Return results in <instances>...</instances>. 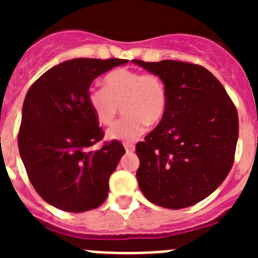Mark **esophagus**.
Returning <instances> with one entry per match:
<instances>
[{
	"instance_id": "obj_1",
	"label": "esophagus",
	"mask_w": 258,
	"mask_h": 258,
	"mask_svg": "<svg viewBox=\"0 0 258 258\" xmlns=\"http://www.w3.org/2000/svg\"><path fill=\"white\" fill-rule=\"evenodd\" d=\"M124 147H125V151H126V154H132V152L134 151V146H133V145H129V143H125Z\"/></svg>"
}]
</instances>
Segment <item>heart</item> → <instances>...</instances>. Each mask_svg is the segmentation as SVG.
I'll use <instances>...</instances> for the list:
<instances>
[{"label":"heart","instance_id":"heart-1","mask_svg":"<svg viewBox=\"0 0 258 258\" xmlns=\"http://www.w3.org/2000/svg\"><path fill=\"white\" fill-rule=\"evenodd\" d=\"M104 85L90 86L86 99L95 118L103 125L115 120L122 104L125 115L107 131L109 140L132 142L145 133L147 124L156 125L163 120L168 95L157 75L118 68L107 75Z\"/></svg>","mask_w":258,"mask_h":258}]
</instances>
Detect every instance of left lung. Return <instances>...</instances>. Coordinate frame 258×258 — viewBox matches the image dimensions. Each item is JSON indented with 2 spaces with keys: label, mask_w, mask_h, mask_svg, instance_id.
<instances>
[{
  "label": "left lung",
  "mask_w": 258,
  "mask_h": 258,
  "mask_svg": "<svg viewBox=\"0 0 258 258\" xmlns=\"http://www.w3.org/2000/svg\"><path fill=\"white\" fill-rule=\"evenodd\" d=\"M163 80V120L137 143L138 184L147 200L169 209L194 206L223 182L234 164L239 134L236 108L207 68L179 60L143 61Z\"/></svg>",
  "instance_id": "left-lung-1"
}]
</instances>
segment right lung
I'll use <instances>...</instances> for the list:
<instances>
[{
    "instance_id": "obj_1",
    "label": "right lung",
    "mask_w": 258,
    "mask_h": 258,
    "mask_svg": "<svg viewBox=\"0 0 258 258\" xmlns=\"http://www.w3.org/2000/svg\"><path fill=\"white\" fill-rule=\"evenodd\" d=\"M127 61L71 59L50 68L29 88L18 146L32 186L50 206L80 213L107 199L109 175L125 149L112 141L92 150L103 140V131L86 94L93 80Z\"/></svg>"
}]
</instances>
